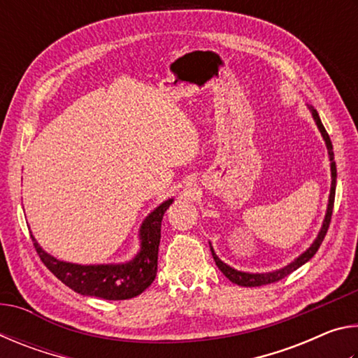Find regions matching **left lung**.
<instances>
[{"label": "left lung", "mask_w": 358, "mask_h": 358, "mask_svg": "<svg viewBox=\"0 0 358 358\" xmlns=\"http://www.w3.org/2000/svg\"><path fill=\"white\" fill-rule=\"evenodd\" d=\"M310 108V112L313 115V120L314 123H316L317 129L320 132V136H322L324 142H325V147L327 151H329V159H330V173H331V186H330V196H329V203H327V211H325V217L322 221V226H320V230L317 234V237L314 238L313 243L310 245L306 251H303L299 257H295L292 262L284 265L282 268H278L273 271H265V273H250V271H241L234 268V266L227 265L226 262H222V260L216 256V252L213 250V246L210 243V251L213 254V259L217 265V268L222 271V275L227 278L229 281H232L234 284H238V286H243V287H256V286H264V284H271V282H276L282 280V278H286L287 275L292 273L296 268H300L301 265H305L308 260H310L314 254L317 252L319 246L322 245L324 237L327 234V230H329V224L331 220V211H333V202H335V189H336V164H335V155H333V145L329 134H327V131L324 128L322 121L319 118V113L314 107L308 106Z\"/></svg>", "instance_id": "1"}]
</instances>
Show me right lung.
I'll return each instance as SVG.
<instances>
[{"label":"right lung","mask_w":358,"mask_h":358,"mask_svg":"<svg viewBox=\"0 0 358 358\" xmlns=\"http://www.w3.org/2000/svg\"><path fill=\"white\" fill-rule=\"evenodd\" d=\"M173 199H167L148 213L141 229V248L134 257L120 264H72L53 257L42 250L33 235L34 248L48 270L77 294L99 296L104 300H128L141 295L155 281L157 251L161 241V222Z\"/></svg>","instance_id":"obj_1"}]
</instances>
